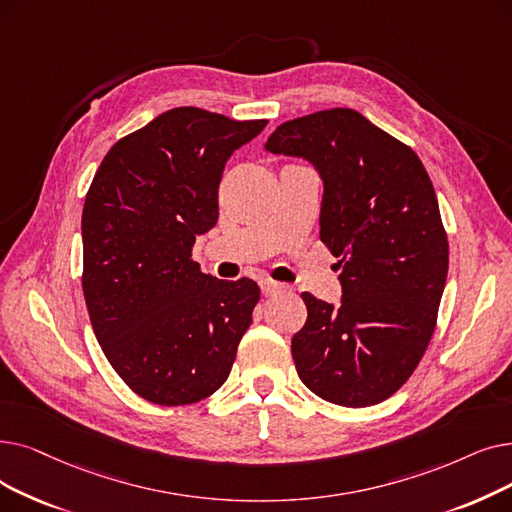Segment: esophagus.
I'll return each mask as SVG.
<instances>
[{
  "label": "esophagus",
  "mask_w": 512,
  "mask_h": 512,
  "mask_svg": "<svg viewBox=\"0 0 512 512\" xmlns=\"http://www.w3.org/2000/svg\"><path fill=\"white\" fill-rule=\"evenodd\" d=\"M259 286H261V293H263L265 297L278 295V293L282 291V288H284L280 282H274V280H270V278H263V280L259 282Z\"/></svg>",
  "instance_id": "34e87169"
}]
</instances>
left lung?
Segmentation results:
<instances>
[{
	"instance_id": "left-lung-1",
	"label": "left lung",
	"mask_w": 512,
	"mask_h": 512,
	"mask_svg": "<svg viewBox=\"0 0 512 512\" xmlns=\"http://www.w3.org/2000/svg\"><path fill=\"white\" fill-rule=\"evenodd\" d=\"M265 152L318 171L320 238L343 268L337 307L301 295L307 322L291 341L299 379L332 404H379L418 366L448 278L429 173L412 148L351 108L282 123Z\"/></svg>"
}]
</instances>
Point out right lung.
Listing matches in <instances>:
<instances>
[{"instance_id":"add662e5","label":"right lung","mask_w":512,"mask_h":512,"mask_svg":"<svg viewBox=\"0 0 512 512\" xmlns=\"http://www.w3.org/2000/svg\"><path fill=\"white\" fill-rule=\"evenodd\" d=\"M265 125L171 108L108 150L85 196L83 295L96 339L152 404L215 393L253 322L259 286L203 274L190 253L217 224L228 159Z\"/></svg>"}]
</instances>
